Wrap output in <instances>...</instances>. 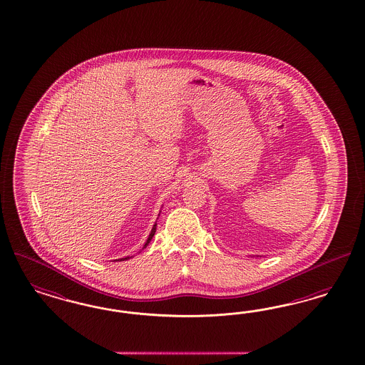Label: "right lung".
Returning a JSON list of instances; mask_svg holds the SVG:
<instances>
[{"mask_svg": "<svg viewBox=\"0 0 365 365\" xmlns=\"http://www.w3.org/2000/svg\"><path fill=\"white\" fill-rule=\"evenodd\" d=\"M158 216H160V213H158ZM157 219H158V217H157ZM155 230H157V222H155V223L153 224V228H152L150 234H149V236H148V240L145 242V245H143V247H142V250H143V248H146V246H148V245L150 243V240L153 239L154 234H155ZM130 258H131V257H126V258H120L118 259V260H128V259Z\"/></svg>", "mask_w": 365, "mask_h": 365, "instance_id": "obj_1", "label": "right lung"}]
</instances>
